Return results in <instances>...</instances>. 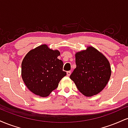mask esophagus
Listing matches in <instances>:
<instances>
[{
	"label": "esophagus",
	"mask_w": 128,
	"mask_h": 128,
	"mask_svg": "<svg viewBox=\"0 0 128 128\" xmlns=\"http://www.w3.org/2000/svg\"><path fill=\"white\" fill-rule=\"evenodd\" d=\"M70 74H71V71H67V75L68 76H70Z\"/></svg>",
	"instance_id": "1"
}]
</instances>
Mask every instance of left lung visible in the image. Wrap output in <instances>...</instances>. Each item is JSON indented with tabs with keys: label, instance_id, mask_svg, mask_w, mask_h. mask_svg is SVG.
I'll use <instances>...</instances> for the list:
<instances>
[{
	"label": "left lung",
	"instance_id": "8db88e82",
	"mask_svg": "<svg viewBox=\"0 0 128 128\" xmlns=\"http://www.w3.org/2000/svg\"><path fill=\"white\" fill-rule=\"evenodd\" d=\"M75 58L76 67L70 79L85 96L98 94L106 86L111 76L109 61L92 47L76 53Z\"/></svg>",
	"mask_w": 128,
	"mask_h": 128
}]
</instances>
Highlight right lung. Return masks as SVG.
Segmentation results:
<instances>
[{"label": "right lung", "instance_id": "add662e5", "mask_svg": "<svg viewBox=\"0 0 128 128\" xmlns=\"http://www.w3.org/2000/svg\"><path fill=\"white\" fill-rule=\"evenodd\" d=\"M58 50L42 44L28 53L22 63V77L30 92L41 97L49 96L66 75Z\"/></svg>", "mask_w": 128, "mask_h": 128}]
</instances>
